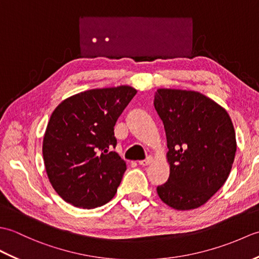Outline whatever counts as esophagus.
<instances>
[{
	"label": "esophagus",
	"mask_w": 259,
	"mask_h": 259,
	"mask_svg": "<svg viewBox=\"0 0 259 259\" xmlns=\"http://www.w3.org/2000/svg\"><path fill=\"white\" fill-rule=\"evenodd\" d=\"M151 161H152V158L148 157L147 159H145V160H140L139 164H140V166H148V164H149Z\"/></svg>",
	"instance_id": "1"
}]
</instances>
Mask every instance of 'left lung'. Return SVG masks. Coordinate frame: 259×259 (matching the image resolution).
I'll list each match as a JSON object with an SVG mask.
<instances>
[{"label":"left lung","instance_id":"left-lung-1","mask_svg":"<svg viewBox=\"0 0 259 259\" xmlns=\"http://www.w3.org/2000/svg\"><path fill=\"white\" fill-rule=\"evenodd\" d=\"M155 108L167 137L170 175L157 187L160 199L177 210L202 206L232 170L236 136L229 114L196 91L158 89Z\"/></svg>","mask_w":259,"mask_h":259}]
</instances>
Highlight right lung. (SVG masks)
I'll use <instances>...</instances> for the list:
<instances>
[{"mask_svg": "<svg viewBox=\"0 0 259 259\" xmlns=\"http://www.w3.org/2000/svg\"><path fill=\"white\" fill-rule=\"evenodd\" d=\"M137 90L129 85L92 89L65 99L52 112L43 160L58 195L74 207L93 209L109 202L126 169L112 148L114 124Z\"/></svg>", "mask_w": 259, "mask_h": 259, "instance_id": "obj_1", "label": "right lung"}]
</instances>
